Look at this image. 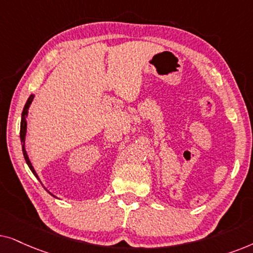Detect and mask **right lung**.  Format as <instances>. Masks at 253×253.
Segmentation results:
<instances>
[{
  "label": "right lung",
  "mask_w": 253,
  "mask_h": 253,
  "mask_svg": "<svg viewBox=\"0 0 253 253\" xmlns=\"http://www.w3.org/2000/svg\"><path fill=\"white\" fill-rule=\"evenodd\" d=\"M33 98H35V96L33 95H31L29 97V99H28V102H26V104H25V106H24V110H23V112H22V120H21V132H19V134H21V142H22V149H23V155H24V158H25V161H26V163H28V166H29V168H30V170L32 171L33 172V174H35V176L38 178V176H37V172L35 171V169H33V167H32V164H31V162H30V160H29V156H28V154H26V150H25V134H26V116H28V110H29V107H30V105H31V103H32V100H33Z\"/></svg>",
  "instance_id": "right-lung-1"
}]
</instances>
